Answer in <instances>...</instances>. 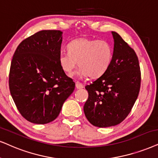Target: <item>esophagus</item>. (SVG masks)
I'll return each mask as SVG.
<instances>
[{"mask_svg":"<svg viewBox=\"0 0 158 158\" xmlns=\"http://www.w3.org/2000/svg\"><path fill=\"white\" fill-rule=\"evenodd\" d=\"M76 87H77V89H82L84 87L82 84L79 82V81H77V82H76Z\"/></svg>","mask_w":158,"mask_h":158,"instance_id":"1","label":"esophagus"}]
</instances>
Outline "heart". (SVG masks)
<instances>
[{
  "label": "heart",
  "mask_w": 158,
  "mask_h": 158,
  "mask_svg": "<svg viewBox=\"0 0 158 158\" xmlns=\"http://www.w3.org/2000/svg\"><path fill=\"white\" fill-rule=\"evenodd\" d=\"M69 52L59 55V64L66 73H71L77 67L79 77L96 79L102 76L110 66L113 58V47L106 40L79 38L69 43Z\"/></svg>",
  "instance_id": "b5f03b06"
}]
</instances>
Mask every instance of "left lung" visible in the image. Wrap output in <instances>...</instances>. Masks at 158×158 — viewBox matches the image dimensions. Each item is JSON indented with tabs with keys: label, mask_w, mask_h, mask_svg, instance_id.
Listing matches in <instances>:
<instances>
[{
	"label": "left lung",
	"mask_w": 158,
	"mask_h": 158,
	"mask_svg": "<svg viewBox=\"0 0 158 158\" xmlns=\"http://www.w3.org/2000/svg\"><path fill=\"white\" fill-rule=\"evenodd\" d=\"M114 39L113 58L109 69L85 89L89 97L84 112L94 126L107 127L126 118L136 101L141 85V71L135 51L118 33Z\"/></svg>",
	"instance_id": "left-lung-1"
}]
</instances>
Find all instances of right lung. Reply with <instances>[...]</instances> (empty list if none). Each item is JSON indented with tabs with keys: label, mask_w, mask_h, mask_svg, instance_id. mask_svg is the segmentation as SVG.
<instances>
[{
	"label": "right lung",
	"mask_w": 158,
	"mask_h": 158,
	"mask_svg": "<svg viewBox=\"0 0 158 158\" xmlns=\"http://www.w3.org/2000/svg\"><path fill=\"white\" fill-rule=\"evenodd\" d=\"M60 31H41L16 49L9 73V89L17 109L32 123L53 121L75 88L59 64Z\"/></svg>",
	"instance_id": "1"
}]
</instances>
